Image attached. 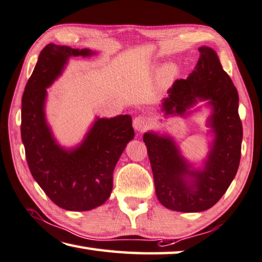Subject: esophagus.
Instances as JSON below:
<instances>
[{"label": "esophagus", "instance_id": "34e87169", "mask_svg": "<svg viewBox=\"0 0 262 262\" xmlns=\"http://www.w3.org/2000/svg\"><path fill=\"white\" fill-rule=\"evenodd\" d=\"M149 125V119L146 116H137L134 119V127L136 131L141 132L146 130Z\"/></svg>", "mask_w": 262, "mask_h": 262}]
</instances>
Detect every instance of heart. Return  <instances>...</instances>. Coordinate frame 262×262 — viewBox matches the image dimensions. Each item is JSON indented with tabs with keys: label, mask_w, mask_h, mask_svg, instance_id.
<instances>
[{
	"label": "heart",
	"mask_w": 262,
	"mask_h": 262,
	"mask_svg": "<svg viewBox=\"0 0 262 262\" xmlns=\"http://www.w3.org/2000/svg\"><path fill=\"white\" fill-rule=\"evenodd\" d=\"M177 71L176 67L173 66V64H169L166 68L163 69V77L166 78V79H169V78H171L173 75H175Z\"/></svg>",
	"instance_id": "heart-1"
}]
</instances>
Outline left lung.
Segmentation results:
<instances>
[{
	"label": "left lung",
	"instance_id": "8db88e82",
	"mask_svg": "<svg viewBox=\"0 0 262 262\" xmlns=\"http://www.w3.org/2000/svg\"><path fill=\"white\" fill-rule=\"evenodd\" d=\"M199 53L194 71L168 90L162 112L183 116L198 99L208 100L213 107L208 125L215 138L203 170L191 169L170 137L154 132L144 135L159 201L169 209L185 213L203 212L222 198L239 167L243 139L239 98L231 78L215 50L200 47Z\"/></svg>",
	"mask_w": 262,
	"mask_h": 262
}]
</instances>
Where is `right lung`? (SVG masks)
<instances>
[{"instance_id":"right-lung-1","label":"right lung","mask_w":262,"mask_h":262,"mask_svg":"<svg viewBox=\"0 0 262 262\" xmlns=\"http://www.w3.org/2000/svg\"><path fill=\"white\" fill-rule=\"evenodd\" d=\"M90 49L49 43L21 98V140L32 176L49 199L67 210L84 212L102 205L113 190V172L126 144L134 139L130 115L96 118L78 147L64 149L46 122L47 87L61 75L71 56H90Z\"/></svg>"}]
</instances>
